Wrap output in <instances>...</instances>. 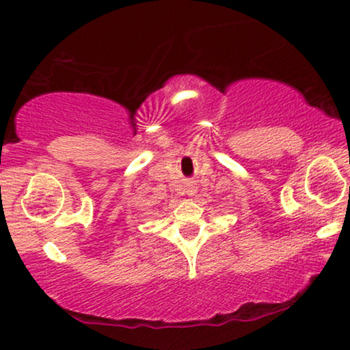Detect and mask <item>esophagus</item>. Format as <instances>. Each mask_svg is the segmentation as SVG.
Instances as JSON below:
<instances>
[{
    "mask_svg": "<svg viewBox=\"0 0 350 350\" xmlns=\"http://www.w3.org/2000/svg\"><path fill=\"white\" fill-rule=\"evenodd\" d=\"M194 193V186H189L188 188V194H193Z\"/></svg>",
    "mask_w": 350,
    "mask_h": 350,
    "instance_id": "obj_1",
    "label": "esophagus"
}]
</instances>
